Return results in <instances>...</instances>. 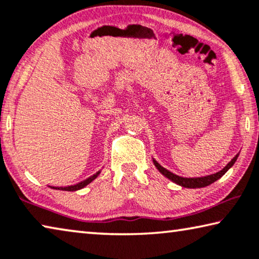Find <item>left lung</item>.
I'll return each instance as SVG.
<instances>
[{"label":"left lung","instance_id":"8db88e82","mask_svg":"<svg viewBox=\"0 0 259 259\" xmlns=\"http://www.w3.org/2000/svg\"><path fill=\"white\" fill-rule=\"evenodd\" d=\"M237 157H238V154L236 155L235 157L233 158L232 161L228 163V164L225 166L224 169H222L221 171H219V172L213 174V175H208V176H205V177H198V178H185V177L177 176V175L172 174V172H171V171L166 170L165 168H163V166L158 164V163L155 161V160H153V162H154L155 166H156V168L158 169V171H160L162 175H164L166 178H169L170 181L175 182L178 185L184 186V188L197 189V188H205V186L212 184V183L218 181L219 178H221L227 172V171L229 170V168H232L234 163H235V161L237 160Z\"/></svg>","mask_w":259,"mask_h":259}]
</instances>
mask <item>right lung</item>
Returning <instances> with one entry per match:
<instances>
[{
  "mask_svg": "<svg viewBox=\"0 0 259 259\" xmlns=\"http://www.w3.org/2000/svg\"><path fill=\"white\" fill-rule=\"evenodd\" d=\"M98 175H99V171H97V172L95 174V175H93V176H91V177L87 178V180L79 182V183H77V184H75V185H70V186H59V188H54V186H53V189H57V190H65V191H76V190H79V189L84 188L85 185H88L89 183L93 182V181L95 180V178H96V177L98 176Z\"/></svg>",
  "mask_w": 259,
  "mask_h": 259,
  "instance_id": "right-lung-1",
  "label": "right lung"
}]
</instances>
